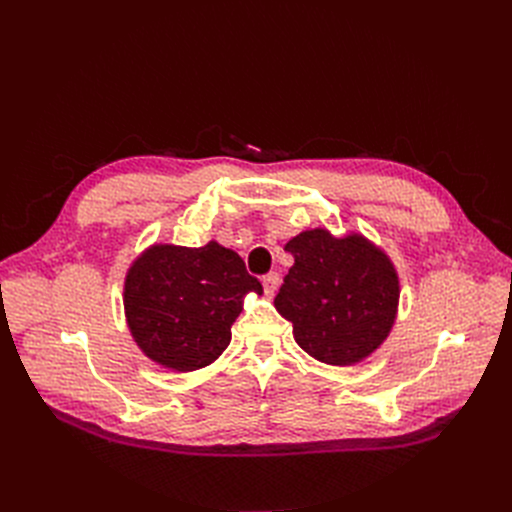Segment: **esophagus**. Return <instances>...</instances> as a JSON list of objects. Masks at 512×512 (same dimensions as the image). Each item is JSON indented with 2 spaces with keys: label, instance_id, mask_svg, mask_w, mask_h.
I'll list each match as a JSON object with an SVG mask.
<instances>
[{
  "label": "esophagus",
  "instance_id": "1",
  "mask_svg": "<svg viewBox=\"0 0 512 512\" xmlns=\"http://www.w3.org/2000/svg\"><path fill=\"white\" fill-rule=\"evenodd\" d=\"M262 286H265V292L269 294V297H273L277 286H280V275H277V273L262 275Z\"/></svg>",
  "mask_w": 512,
  "mask_h": 512
}]
</instances>
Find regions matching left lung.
Here are the masks:
<instances>
[{
	"instance_id": "8db88e82",
	"label": "left lung",
	"mask_w": 512,
	"mask_h": 512,
	"mask_svg": "<svg viewBox=\"0 0 512 512\" xmlns=\"http://www.w3.org/2000/svg\"><path fill=\"white\" fill-rule=\"evenodd\" d=\"M294 265L275 297L297 344L314 359L346 367L363 361L391 333L399 303L393 262L361 235L337 239L314 228L286 247Z\"/></svg>"
}]
</instances>
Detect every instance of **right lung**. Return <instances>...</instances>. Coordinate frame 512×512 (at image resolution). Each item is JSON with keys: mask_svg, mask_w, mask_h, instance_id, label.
Here are the masks:
<instances>
[{"mask_svg": "<svg viewBox=\"0 0 512 512\" xmlns=\"http://www.w3.org/2000/svg\"><path fill=\"white\" fill-rule=\"evenodd\" d=\"M247 292L262 294V286L228 247L153 245L130 267L123 305L134 342L151 361L194 371L226 350Z\"/></svg>", "mask_w": 512, "mask_h": 512, "instance_id": "right-lung-1", "label": "right lung"}]
</instances>
